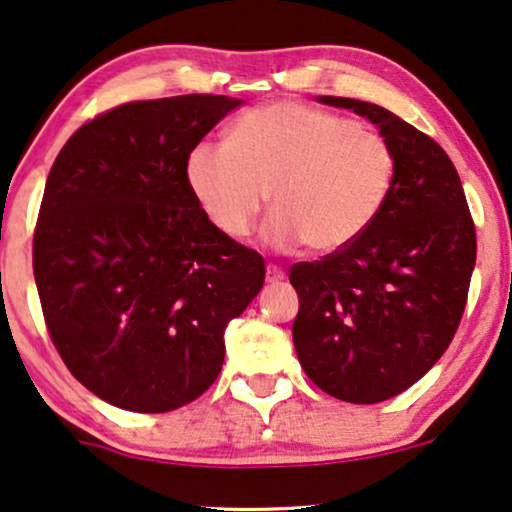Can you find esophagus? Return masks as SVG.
Returning <instances> with one entry per match:
<instances>
[{"label":"esophagus","instance_id":"34e87169","mask_svg":"<svg viewBox=\"0 0 512 512\" xmlns=\"http://www.w3.org/2000/svg\"><path fill=\"white\" fill-rule=\"evenodd\" d=\"M266 280L270 282V285H275V282H282V280H285V270L277 268V266H268L266 268Z\"/></svg>","mask_w":512,"mask_h":512}]
</instances>
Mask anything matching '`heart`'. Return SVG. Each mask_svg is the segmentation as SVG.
Instances as JSON below:
<instances>
[{"label": "heart", "instance_id": "heart-1", "mask_svg": "<svg viewBox=\"0 0 512 512\" xmlns=\"http://www.w3.org/2000/svg\"><path fill=\"white\" fill-rule=\"evenodd\" d=\"M394 170L380 132L301 102L256 106L227 140H199L185 159L189 192L220 235H249L270 192L266 244H306L313 254H337L370 230Z\"/></svg>", "mask_w": 512, "mask_h": 512}]
</instances>
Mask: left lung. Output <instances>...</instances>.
I'll list each match as a JSON object with an SVG mask.
<instances>
[{
    "mask_svg": "<svg viewBox=\"0 0 512 512\" xmlns=\"http://www.w3.org/2000/svg\"><path fill=\"white\" fill-rule=\"evenodd\" d=\"M318 102L377 125L396 170L361 239L289 273L299 294L294 349L325 394L380 403L413 387L449 349L475 268V223L456 166L432 137L361 99Z\"/></svg>",
    "mask_w": 512,
    "mask_h": 512,
    "instance_id": "8db88e82",
    "label": "left lung"
}]
</instances>
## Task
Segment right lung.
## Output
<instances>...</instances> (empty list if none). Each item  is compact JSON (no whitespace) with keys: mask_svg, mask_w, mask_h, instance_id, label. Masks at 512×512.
Instances as JSON below:
<instances>
[{"mask_svg":"<svg viewBox=\"0 0 512 512\" xmlns=\"http://www.w3.org/2000/svg\"><path fill=\"white\" fill-rule=\"evenodd\" d=\"M242 106L223 94L130 102L92 118L49 170L33 270L44 323L94 396L135 413L199 399L225 327L261 292L266 263L208 223L187 151Z\"/></svg>","mask_w":512,"mask_h":512,"instance_id":"obj_1","label":"right lung"}]
</instances>
